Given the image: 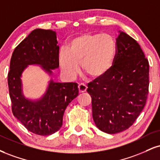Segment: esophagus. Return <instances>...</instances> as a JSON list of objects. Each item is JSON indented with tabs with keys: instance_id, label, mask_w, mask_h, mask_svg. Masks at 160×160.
<instances>
[{
	"instance_id": "34e87169",
	"label": "esophagus",
	"mask_w": 160,
	"mask_h": 160,
	"mask_svg": "<svg viewBox=\"0 0 160 160\" xmlns=\"http://www.w3.org/2000/svg\"><path fill=\"white\" fill-rule=\"evenodd\" d=\"M78 88L80 93H83V92H85L86 91V89H87V86H86L85 84L81 83L78 86Z\"/></svg>"
}]
</instances>
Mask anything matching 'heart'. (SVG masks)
<instances>
[{"mask_svg":"<svg viewBox=\"0 0 160 160\" xmlns=\"http://www.w3.org/2000/svg\"><path fill=\"white\" fill-rule=\"evenodd\" d=\"M115 43L108 34L85 33L74 38L67 48H62L59 62L62 72L74 79L80 72L92 78H99L109 72L114 61Z\"/></svg>","mask_w":160,"mask_h":160,"instance_id":"heart-1","label":"heart"}]
</instances>
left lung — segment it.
<instances>
[{"mask_svg": "<svg viewBox=\"0 0 160 160\" xmlns=\"http://www.w3.org/2000/svg\"><path fill=\"white\" fill-rule=\"evenodd\" d=\"M116 47L113 66L87 88L96 127L109 134L133 124L145 107L149 87V63L138 42L118 30Z\"/></svg>", "mask_w": 160, "mask_h": 160, "instance_id": "8db88e82", "label": "left lung"}]
</instances>
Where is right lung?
I'll return each instance as SVG.
<instances>
[{
    "label": "right lung",
    "instance_id": "add662e5",
    "mask_svg": "<svg viewBox=\"0 0 160 160\" xmlns=\"http://www.w3.org/2000/svg\"><path fill=\"white\" fill-rule=\"evenodd\" d=\"M57 32L36 29L15 48L8 73L9 97L14 116L29 131L40 136L52 135L62 125L64 112L78 97L75 82H57L53 70L59 68ZM29 65H38L49 77L45 93L38 99L27 98L22 91V74Z\"/></svg>",
    "mask_w": 160,
    "mask_h": 160
}]
</instances>
